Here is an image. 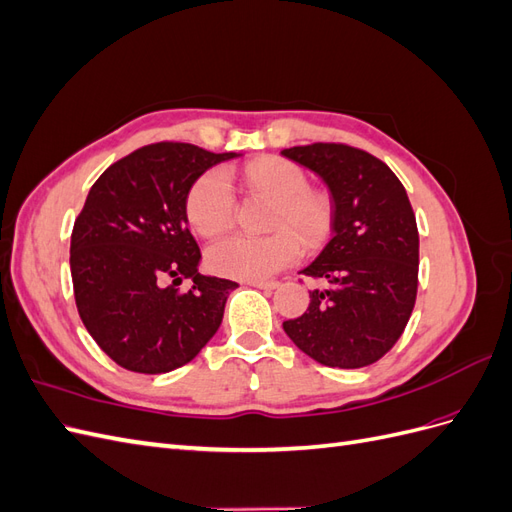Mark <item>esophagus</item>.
I'll list each match as a JSON object with an SVG mask.
<instances>
[{
  "instance_id": "34e87169",
  "label": "esophagus",
  "mask_w": 512,
  "mask_h": 512,
  "mask_svg": "<svg viewBox=\"0 0 512 512\" xmlns=\"http://www.w3.org/2000/svg\"><path fill=\"white\" fill-rule=\"evenodd\" d=\"M245 284L247 286H254V288H260V290H269V292L280 286L277 282H265V280H247Z\"/></svg>"
}]
</instances>
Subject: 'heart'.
Here are the masks:
<instances>
[{"label": "heart", "instance_id": "1", "mask_svg": "<svg viewBox=\"0 0 512 512\" xmlns=\"http://www.w3.org/2000/svg\"><path fill=\"white\" fill-rule=\"evenodd\" d=\"M243 175L258 192L277 200L273 215V235L247 237L230 235L215 241L207 260L215 273L237 280H265L273 273L292 265L301 256V240L318 245L329 235L333 220V205L327 194L309 190L305 170L282 158H265L247 164ZM190 224L205 237H215L228 230L237 215L235 183L226 168H211L200 175L185 203ZM292 225L300 232L282 229Z\"/></svg>", "mask_w": 512, "mask_h": 512}]
</instances>
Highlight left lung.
<instances>
[{
  "mask_svg": "<svg viewBox=\"0 0 512 512\" xmlns=\"http://www.w3.org/2000/svg\"><path fill=\"white\" fill-rule=\"evenodd\" d=\"M282 156L318 175L333 203V237L301 271L327 286L309 292L305 314L284 331L327 367L376 363L416 301L418 230L406 188L384 162L348 145L314 143Z\"/></svg>",
  "mask_w": 512,
  "mask_h": 512,
  "instance_id": "left-lung-1",
  "label": "left lung"
}]
</instances>
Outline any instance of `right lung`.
<instances>
[{
    "instance_id": "obj_1",
    "label": "right lung",
    "mask_w": 512,
    "mask_h": 512,
    "mask_svg": "<svg viewBox=\"0 0 512 512\" xmlns=\"http://www.w3.org/2000/svg\"><path fill=\"white\" fill-rule=\"evenodd\" d=\"M241 153L156 143L108 166L91 185L70 239L81 320L111 359L138 374H166L207 346L239 284L200 275L188 194L211 166ZM168 276L176 280L170 287ZM190 276L193 288L174 286Z\"/></svg>"
}]
</instances>
